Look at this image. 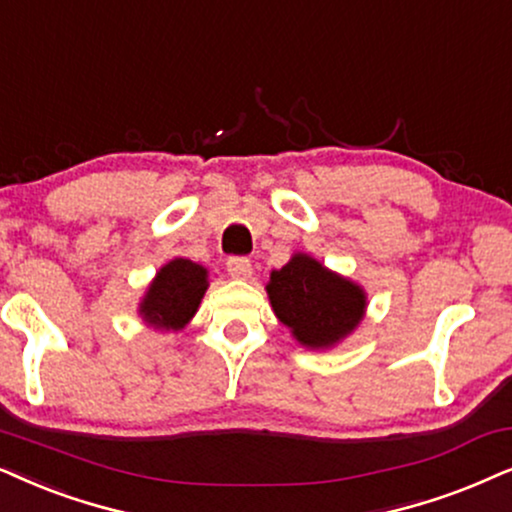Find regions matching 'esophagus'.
Here are the masks:
<instances>
[{"label": "esophagus", "instance_id": "obj_1", "mask_svg": "<svg viewBox=\"0 0 512 512\" xmlns=\"http://www.w3.org/2000/svg\"><path fill=\"white\" fill-rule=\"evenodd\" d=\"M225 268H228V272L232 277H235V280H247V277L251 275V261L249 258H244V256H230L228 258V263H225Z\"/></svg>", "mask_w": 512, "mask_h": 512}]
</instances>
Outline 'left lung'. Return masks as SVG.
I'll return each mask as SVG.
<instances>
[{"mask_svg": "<svg viewBox=\"0 0 512 512\" xmlns=\"http://www.w3.org/2000/svg\"><path fill=\"white\" fill-rule=\"evenodd\" d=\"M268 296L280 322L308 348H327L350 334L367 305L360 287L303 254L272 272Z\"/></svg>", "mask_w": 512, "mask_h": 512, "instance_id": "left-lung-1", "label": "left lung"}]
</instances>
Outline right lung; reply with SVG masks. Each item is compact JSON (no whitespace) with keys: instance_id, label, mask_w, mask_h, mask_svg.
<instances>
[{"instance_id":"obj_1","label":"right lung","mask_w":512,"mask_h":512,"mask_svg":"<svg viewBox=\"0 0 512 512\" xmlns=\"http://www.w3.org/2000/svg\"><path fill=\"white\" fill-rule=\"evenodd\" d=\"M204 291H207V270L188 258H176L157 272L141 305V313L155 327L176 331L195 315Z\"/></svg>"}]
</instances>
